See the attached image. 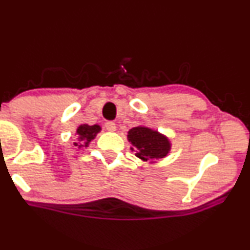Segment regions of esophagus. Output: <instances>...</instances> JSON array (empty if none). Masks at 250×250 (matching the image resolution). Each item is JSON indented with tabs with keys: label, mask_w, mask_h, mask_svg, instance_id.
<instances>
[{
	"label": "esophagus",
	"mask_w": 250,
	"mask_h": 250,
	"mask_svg": "<svg viewBox=\"0 0 250 250\" xmlns=\"http://www.w3.org/2000/svg\"><path fill=\"white\" fill-rule=\"evenodd\" d=\"M105 128L109 131H115L116 130V125L113 121H108L105 122Z\"/></svg>",
	"instance_id": "esophagus-1"
}]
</instances>
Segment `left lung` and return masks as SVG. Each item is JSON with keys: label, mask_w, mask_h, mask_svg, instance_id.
Masks as SVG:
<instances>
[{"label": "left lung", "mask_w": 250, "mask_h": 250, "mask_svg": "<svg viewBox=\"0 0 250 250\" xmlns=\"http://www.w3.org/2000/svg\"><path fill=\"white\" fill-rule=\"evenodd\" d=\"M128 141L131 143V150L143 161L163 159L171 148L167 136L145 125L131 128L128 131Z\"/></svg>", "instance_id": "left-lung-1"}]
</instances>
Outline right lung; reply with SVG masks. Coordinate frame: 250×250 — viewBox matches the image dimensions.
<instances>
[{
  "mask_svg": "<svg viewBox=\"0 0 250 250\" xmlns=\"http://www.w3.org/2000/svg\"><path fill=\"white\" fill-rule=\"evenodd\" d=\"M101 131V127L99 125H81L77 128L76 134L79 136V142H75L74 145L77 147H88V145L95 139L97 133Z\"/></svg>",
  "mask_w": 250,
  "mask_h": 250,
  "instance_id": "add662e5",
  "label": "right lung"
}]
</instances>
